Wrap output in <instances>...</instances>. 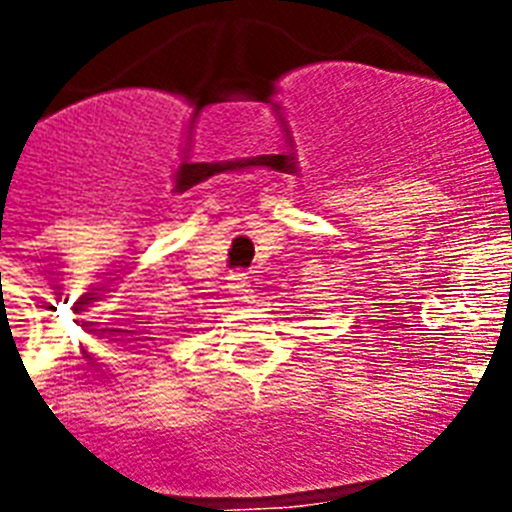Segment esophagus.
I'll return each instance as SVG.
<instances>
[{
	"label": "esophagus",
	"mask_w": 512,
	"mask_h": 512,
	"mask_svg": "<svg viewBox=\"0 0 512 512\" xmlns=\"http://www.w3.org/2000/svg\"><path fill=\"white\" fill-rule=\"evenodd\" d=\"M228 281H231L233 295L239 297L241 303H252V300H255V292H252V284H249L247 273H244V271H233L231 276H228Z\"/></svg>",
	"instance_id": "34e87169"
}]
</instances>
